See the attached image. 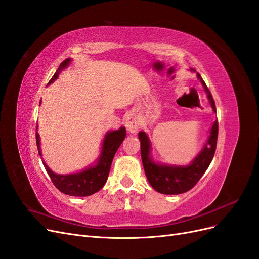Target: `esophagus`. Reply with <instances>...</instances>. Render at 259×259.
Listing matches in <instances>:
<instances>
[{
	"instance_id": "esophagus-1",
	"label": "esophagus",
	"mask_w": 259,
	"mask_h": 259,
	"mask_svg": "<svg viewBox=\"0 0 259 259\" xmlns=\"http://www.w3.org/2000/svg\"><path fill=\"white\" fill-rule=\"evenodd\" d=\"M125 126L126 128L131 132V133H135L137 130H138V126H139V123H138V120L136 119L135 115H128L126 121H125Z\"/></svg>"
}]
</instances>
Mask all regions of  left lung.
<instances>
[{"label": "left lung", "instance_id": "obj_1", "mask_svg": "<svg viewBox=\"0 0 259 259\" xmlns=\"http://www.w3.org/2000/svg\"><path fill=\"white\" fill-rule=\"evenodd\" d=\"M192 70L195 72V69ZM197 78L201 81L204 90L208 94V99L213 111L217 112L212 94L198 73ZM218 133L219 123L217 120L213 123L207 144L204 145L201 152L195 157L192 164L187 166H168L156 164L150 158V140L145 132H139L138 136L140 140L142 165L145 168L147 179L153 189L158 193L167 195H177L190 191L200 180V178L206 172L212 162L217 149Z\"/></svg>", "mask_w": 259, "mask_h": 259}]
</instances>
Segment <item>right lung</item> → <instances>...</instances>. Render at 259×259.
I'll list each match as a JSON object with an SVG mask.
<instances>
[{
    "mask_svg": "<svg viewBox=\"0 0 259 259\" xmlns=\"http://www.w3.org/2000/svg\"><path fill=\"white\" fill-rule=\"evenodd\" d=\"M70 62V59L64 60L60 64L57 72L50 79L48 84L53 82V80L58 78V75L63 68H65ZM126 136V130L125 127H121L118 131H112L106 134L104 138L102 152L99 162L93 167L85 169V170L78 172V174H70V175H57L51 171L49 167L45 164L42 160V164L46 168V170L50 177L52 183L55 184L57 189L69 196H77V197H84V196L92 195L96 192H99L102 187L105 185L107 178H108L109 170L111 167V163L113 156L119 149L122 141ZM36 144L38 153H40V142L39 136L36 132Z\"/></svg>",
    "mask_w": 259,
    "mask_h": 259,
    "instance_id": "1",
    "label": "right lung"
}]
</instances>
